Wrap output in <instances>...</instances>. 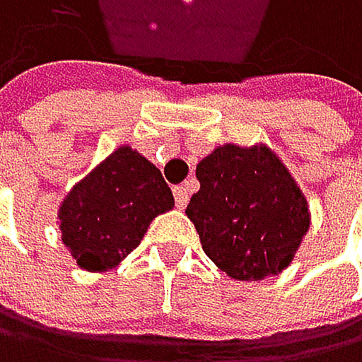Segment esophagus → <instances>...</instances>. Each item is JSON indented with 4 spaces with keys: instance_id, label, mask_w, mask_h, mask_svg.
<instances>
[{
    "instance_id": "obj_1",
    "label": "esophagus",
    "mask_w": 362,
    "mask_h": 362,
    "mask_svg": "<svg viewBox=\"0 0 362 362\" xmlns=\"http://www.w3.org/2000/svg\"><path fill=\"white\" fill-rule=\"evenodd\" d=\"M173 196H175V204L180 206V209H185L187 204H189V189L187 187H173Z\"/></svg>"
}]
</instances>
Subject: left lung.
Segmentation results:
<instances>
[{
	"label": "left lung",
	"instance_id": "1",
	"mask_svg": "<svg viewBox=\"0 0 362 362\" xmlns=\"http://www.w3.org/2000/svg\"><path fill=\"white\" fill-rule=\"evenodd\" d=\"M200 191L187 206L204 254L233 280H262L289 267L309 231V204L264 144H222L196 166Z\"/></svg>",
	"mask_w": 362,
	"mask_h": 362
}]
</instances>
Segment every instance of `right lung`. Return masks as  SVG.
Instances as JSON below:
<instances>
[{
	"label": "right lung",
	"mask_w": 362,
	"mask_h": 362,
	"mask_svg": "<svg viewBox=\"0 0 362 362\" xmlns=\"http://www.w3.org/2000/svg\"><path fill=\"white\" fill-rule=\"evenodd\" d=\"M173 204L158 166L119 146L64 198L57 211L62 243L82 269H113L140 245L151 220Z\"/></svg>",
	"instance_id": "1"
}]
</instances>
